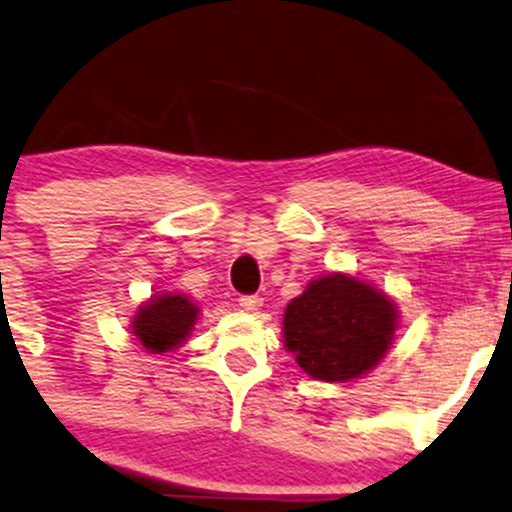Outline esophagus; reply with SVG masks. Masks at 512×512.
Listing matches in <instances>:
<instances>
[{
    "label": "esophagus",
    "instance_id": "34e87169",
    "mask_svg": "<svg viewBox=\"0 0 512 512\" xmlns=\"http://www.w3.org/2000/svg\"><path fill=\"white\" fill-rule=\"evenodd\" d=\"M238 307H241L243 312H257V309L262 307V297L260 295H241L238 297Z\"/></svg>",
    "mask_w": 512,
    "mask_h": 512
}]
</instances>
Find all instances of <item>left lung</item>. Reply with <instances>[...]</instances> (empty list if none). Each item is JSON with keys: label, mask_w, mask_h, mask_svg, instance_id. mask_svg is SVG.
Returning <instances> with one entry per match:
<instances>
[{"label": "left lung", "mask_w": 512, "mask_h": 512, "mask_svg": "<svg viewBox=\"0 0 512 512\" xmlns=\"http://www.w3.org/2000/svg\"><path fill=\"white\" fill-rule=\"evenodd\" d=\"M397 309L371 283L345 274L316 278L286 307L283 335L297 364L312 378L345 383L385 357Z\"/></svg>", "instance_id": "1"}]
</instances>
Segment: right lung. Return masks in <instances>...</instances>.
I'll return each mask as SVG.
<instances>
[{"label":"right lung","mask_w":512,"mask_h":512,"mask_svg":"<svg viewBox=\"0 0 512 512\" xmlns=\"http://www.w3.org/2000/svg\"><path fill=\"white\" fill-rule=\"evenodd\" d=\"M198 307L184 295H155L134 316L132 331L148 352H170L191 333Z\"/></svg>","instance_id":"obj_1"}]
</instances>
